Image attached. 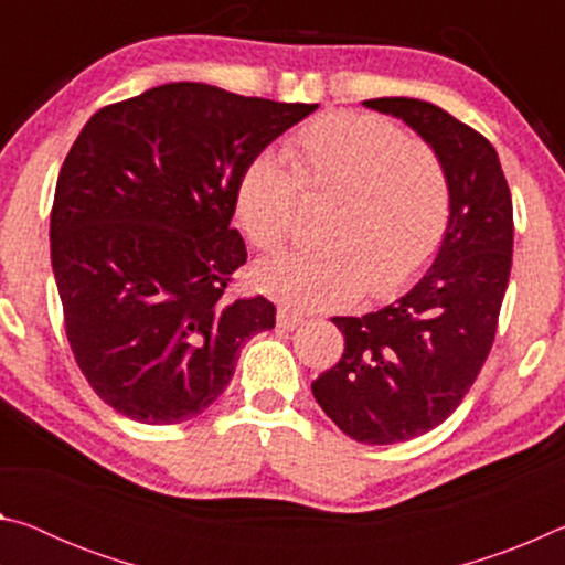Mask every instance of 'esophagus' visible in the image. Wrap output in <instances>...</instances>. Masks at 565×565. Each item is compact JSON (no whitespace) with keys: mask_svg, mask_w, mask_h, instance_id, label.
Masks as SVG:
<instances>
[{"mask_svg":"<svg viewBox=\"0 0 565 565\" xmlns=\"http://www.w3.org/2000/svg\"><path fill=\"white\" fill-rule=\"evenodd\" d=\"M301 323H303V317L299 311L286 309V306H281V309L276 311V327L284 331H294L296 327H301Z\"/></svg>","mask_w":565,"mask_h":565,"instance_id":"1","label":"esophagus"}]
</instances>
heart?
Returning a JSON list of instances; mask_svg holds the SVG:
<instances>
[{
    "mask_svg": "<svg viewBox=\"0 0 565 565\" xmlns=\"http://www.w3.org/2000/svg\"><path fill=\"white\" fill-rule=\"evenodd\" d=\"M264 154L236 189V218L256 248L291 234L299 194L333 199L313 254H284L254 269L264 294L294 309H331L366 291L381 296L420 271L446 232L451 189L441 157L374 114L331 111Z\"/></svg>",
    "mask_w": 565,
    "mask_h": 565,
    "instance_id": "heart-1",
    "label": "heart"
}]
</instances>
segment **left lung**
Segmentation results:
<instances>
[{
  "mask_svg": "<svg viewBox=\"0 0 565 565\" xmlns=\"http://www.w3.org/2000/svg\"><path fill=\"white\" fill-rule=\"evenodd\" d=\"M363 107L414 129L441 157L451 189L428 271L384 309L333 317L347 349L311 384L343 434L384 446L444 424L473 386L511 276L513 204L499 154L476 129L420 99L384 97Z\"/></svg>",
  "mask_w": 565,
  "mask_h": 565,
  "instance_id": "obj_1",
  "label": "left lung"
}]
</instances>
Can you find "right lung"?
Here are the masks:
<instances>
[{"instance_id":"add662e5","label":"right lung","mask_w":565,"mask_h":565,"mask_svg":"<svg viewBox=\"0 0 565 565\" xmlns=\"http://www.w3.org/2000/svg\"><path fill=\"white\" fill-rule=\"evenodd\" d=\"M319 104L174 82L84 124L56 179L52 269L74 359L97 396L149 426L202 414L238 349L269 331L264 296L232 299L246 167Z\"/></svg>"}]
</instances>
